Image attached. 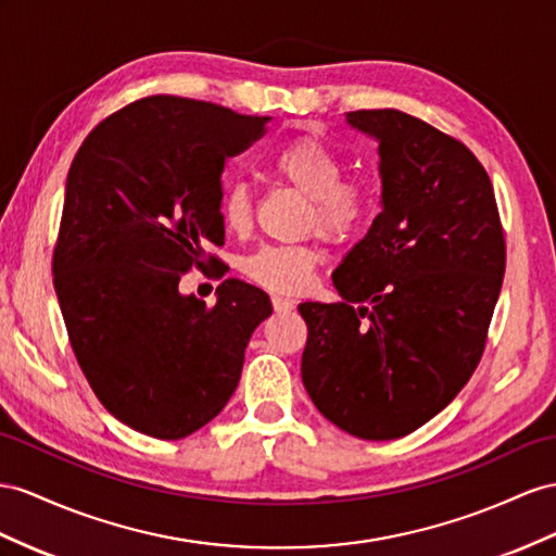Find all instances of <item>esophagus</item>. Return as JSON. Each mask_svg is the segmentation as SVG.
Masks as SVG:
<instances>
[{
	"instance_id": "34e87169",
	"label": "esophagus",
	"mask_w": 556,
	"mask_h": 556,
	"mask_svg": "<svg viewBox=\"0 0 556 556\" xmlns=\"http://www.w3.org/2000/svg\"><path fill=\"white\" fill-rule=\"evenodd\" d=\"M273 307L277 312H289V309L295 307V303L289 301V298H283V295H273Z\"/></svg>"
}]
</instances>
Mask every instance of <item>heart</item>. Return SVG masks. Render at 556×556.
Here are the masks:
<instances>
[{
  "mask_svg": "<svg viewBox=\"0 0 556 556\" xmlns=\"http://www.w3.org/2000/svg\"><path fill=\"white\" fill-rule=\"evenodd\" d=\"M269 174L307 197L305 230H315L329 241H345L359 232L371 213V192L359 180H343L340 156L315 138L293 140L267 162ZM220 218L230 232H247L253 218V194L247 180H230L220 197ZM319 263L315 244L263 247L249 255L247 275L261 287L279 293L303 291L312 269Z\"/></svg>",
  "mask_w": 556,
  "mask_h": 556,
  "instance_id": "heart-1",
  "label": "heart"
}]
</instances>
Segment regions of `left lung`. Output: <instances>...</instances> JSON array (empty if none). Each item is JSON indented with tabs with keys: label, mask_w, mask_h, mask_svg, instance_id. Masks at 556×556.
Returning a JSON list of instances; mask_svg holds the SVG:
<instances>
[{
	"label": "left lung",
	"mask_w": 556,
	"mask_h": 556,
	"mask_svg": "<svg viewBox=\"0 0 556 556\" xmlns=\"http://www.w3.org/2000/svg\"><path fill=\"white\" fill-rule=\"evenodd\" d=\"M378 140L382 211L336 267L340 303H301L303 386L359 439L406 437L481 359L505 275L486 168L460 140L400 110L348 112Z\"/></svg>",
	"instance_id": "left-lung-1"
}]
</instances>
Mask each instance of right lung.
Instances as JSON below:
<instances>
[{
	"label": "right lung",
	"instance_id": "1",
	"mask_svg": "<svg viewBox=\"0 0 556 556\" xmlns=\"http://www.w3.org/2000/svg\"><path fill=\"white\" fill-rule=\"evenodd\" d=\"M269 117L178 96L122 108L84 138L70 166L53 287L70 345L112 416L154 439H182L237 390L249 338L273 315L265 291L225 279L216 305L178 291L218 267L220 174Z\"/></svg>",
	"mask_w": 556,
	"mask_h": 556
}]
</instances>
